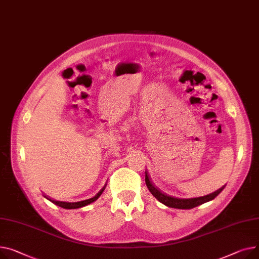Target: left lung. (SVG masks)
Here are the masks:
<instances>
[{
	"mask_svg": "<svg viewBox=\"0 0 259 259\" xmlns=\"http://www.w3.org/2000/svg\"><path fill=\"white\" fill-rule=\"evenodd\" d=\"M145 183H146V186H147L148 190L150 191V193L153 194L160 203L164 204L167 207L177 208V209H192L196 206L202 205V204L207 203L209 201H212L213 199H215V197L225 188V186H223L219 190L212 192L208 195L201 196V197H193V199H179V197H174V196H170V195H167L164 192H161L160 189L156 188L155 185L151 183L149 175L146 171H145Z\"/></svg>",
	"mask_w": 259,
	"mask_h": 259,
	"instance_id": "1",
	"label": "left lung"
}]
</instances>
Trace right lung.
Listing matches in <instances>:
<instances>
[{
	"instance_id": "right-lung-1",
	"label": "right lung",
	"mask_w": 259,
	"mask_h": 259,
	"mask_svg": "<svg viewBox=\"0 0 259 259\" xmlns=\"http://www.w3.org/2000/svg\"><path fill=\"white\" fill-rule=\"evenodd\" d=\"M105 186H106V184L104 185V187L95 195V196H93V197H91V199H88V200H84V201H80V202H76V203H68V202H59V201H54V200H51V199H49V197H47V196H45L46 199L47 200H49L50 202H52L53 204H55V205H57V206H59V207H62V208H65V209H77V208H81V207H84V206H87V205H89V204H91V203H93V202H95L98 197L101 195V193L103 192V190H104V188H105Z\"/></svg>"
}]
</instances>
